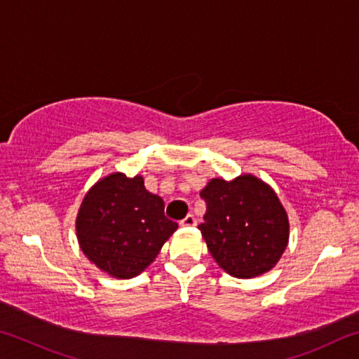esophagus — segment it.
<instances>
[{
	"label": "esophagus",
	"instance_id": "esophagus-1",
	"mask_svg": "<svg viewBox=\"0 0 359 359\" xmlns=\"http://www.w3.org/2000/svg\"><path fill=\"white\" fill-rule=\"evenodd\" d=\"M180 226H196V218H194L191 214H188L184 220L180 222Z\"/></svg>",
	"mask_w": 359,
	"mask_h": 359
}]
</instances>
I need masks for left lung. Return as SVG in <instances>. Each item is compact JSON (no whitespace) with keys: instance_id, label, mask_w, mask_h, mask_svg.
Here are the masks:
<instances>
[{"instance_id":"obj_1","label":"left lung","mask_w":359,"mask_h":359,"mask_svg":"<svg viewBox=\"0 0 359 359\" xmlns=\"http://www.w3.org/2000/svg\"><path fill=\"white\" fill-rule=\"evenodd\" d=\"M199 224L212 258L229 276L252 278L271 271L290 239L287 210L277 193L252 174L233 180L210 179Z\"/></svg>"}]
</instances>
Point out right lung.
I'll use <instances>...</instances> for the list:
<instances>
[{
    "label": "right lung",
    "mask_w": 359,
    "mask_h": 359,
    "mask_svg": "<svg viewBox=\"0 0 359 359\" xmlns=\"http://www.w3.org/2000/svg\"><path fill=\"white\" fill-rule=\"evenodd\" d=\"M179 224L165 215V201L145 190L142 175L112 172L82 199L76 218L79 247L114 278L147 269Z\"/></svg>",
    "instance_id": "right-lung-1"
}]
</instances>
